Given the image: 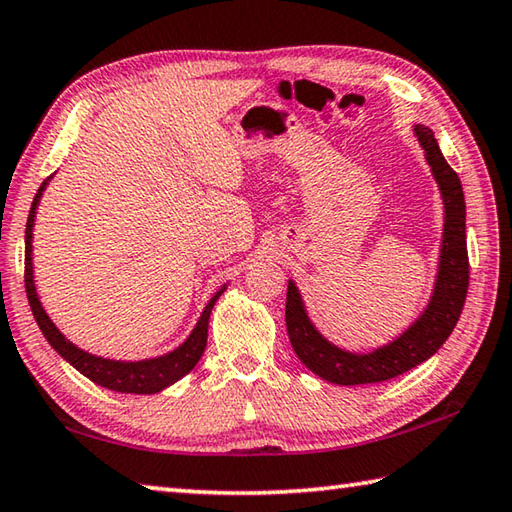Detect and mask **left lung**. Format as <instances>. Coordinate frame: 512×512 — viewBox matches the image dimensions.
I'll list each match as a JSON object with an SVG mask.
<instances>
[{"label":"left lung","instance_id":"obj_1","mask_svg":"<svg viewBox=\"0 0 512 512\" xmlns=\"http://www.w3.org/2000/svg\"><path fill=\"white\" fill-rule=\"evenodd\" d=\"M414 133H417L421 147L426 151L428 165L432 167V173H435L443 205H446V227H443L441 263L435 294H432L430 305L419 316V321L410 330L403 332L397 341L383 345L381 350H374L370 354L343 352L336 345L327 343L314 330V325L303 310V301L294 283H289L287 287L285 323L289 341H292L298 359L314 374L323 376L330 383H379L417 368L419 363L430 359L446 343L452 330H455L461 310H464L470 281L464 189H461L457 171L443 158L432 131L417 124Z\"/></svg>","mask_w":512,"mask_h":512}]
</instances>
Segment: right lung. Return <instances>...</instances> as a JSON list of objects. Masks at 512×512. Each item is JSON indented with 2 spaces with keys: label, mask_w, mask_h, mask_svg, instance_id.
Returning <instances> with one entry per match:
<instances>
[{
  "label": "right lung",
  "mask_w": 512,
  "mask_h": 512,
  "mask_svg": "<svg viewBox=\"0 0 512 512\" xmlns=\"http://www.w3.org/2000/svg\"><path fill=\"white\" fill-rule=\"evenodd\" d=\"M46 187V182H42V187L37 189V194L33 198L31 211H28V220H26V252H24V285H26V296L28 303H31V310L37 325H40L42 334L46 336V341L51 343L60 356H64L77 372H82L86 379H91L93 383L102 385V388H109L113 392H124V394H153L165 390L167 385L176 383L182 376L189 374L194 370V365L200 361L202 352H205L207 345V327H209V314L211 307L218 301V296L225 292H220L211 298L207 303L205 312H202L200 321L196 325V330L191 332L189 339L182 343L178 350H173L160 359H149V361H136V363H122V361H111V359H102V356H93L89 352L75 347L71 341H66L62 332L51 323V318L46 316L44 307L40 303V298L35 294V283H33V263H31V238H33V223H35V209L37 202H40L42 191Z\"/></svg>",
  "instance_id": "add662e5"
}]
</instances>
